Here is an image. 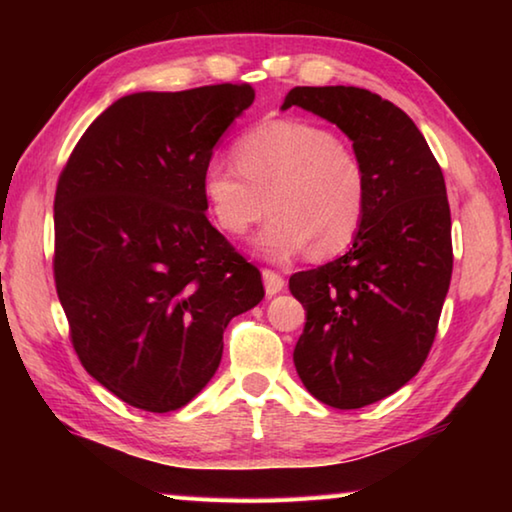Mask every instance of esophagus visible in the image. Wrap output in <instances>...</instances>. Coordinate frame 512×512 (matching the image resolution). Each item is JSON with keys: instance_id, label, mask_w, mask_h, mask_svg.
Masks as SVG:
<instances>
[{"instance_id": "obj_1", "label": "esophagus", "mask_w": 512, "mask_h": 512, "mask_svg": "<svg viewBox=\"0 0 512 512\" xmlns=\"http://www.w3.org/2000/svg\"><path fill=\"white\" fill-rule=\"evenodd\" d=\"M262 277H264L266 296H275V293H280L284 289V277L280 273L271 271V268H264Z\"/></svg>"}]
</instances>
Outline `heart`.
<instances>
[{
    "label": "heart",
    "instance_id": "1",
    "mask_svg": "<svg viewBox=\"0 0 512 512\" xmlns=\"http://www.w3.org/2000/svg\"><path fill=\"white\" fill-rule=\"evenodd\" d=\"M235 163L210 162L203 196L225 235L248 232L266 212L259 235L271 257L309 244L314 257L348 248L366 216V169L357 151L329 128L305 119H268L235 142Z\"/></svg>",
    "mask_w": 512,
    "mask_h": 512
}]
</instances>
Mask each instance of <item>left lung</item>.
Returning <instances> with one entry per match:
<instances>
[{"label":"left lung","instance_id":"1","mask_svg":"<svg viewBox=\"0 0 512 512\" xmlns=\"http://www.w3.org/2000/svg\"><path fill=\"white\" fill-rule=\"evenodd\" d=\"M291 106L339 126L366 169L352 248L289 277L307 311L293 350L302 384L334 409H361L418 375L436 339L454 268L445 178L411 117L375 92L293 88Z\"/></svg>","mask_w":512,"mask_h":512}]
</instances>
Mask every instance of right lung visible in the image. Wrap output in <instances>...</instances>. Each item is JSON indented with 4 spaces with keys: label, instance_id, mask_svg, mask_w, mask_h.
<instances>
[{
    "label": "right lung",
    "instance_id": "right-lung-1",
    "mask_svg": "<svg viewBox=\"0 0 512 512\" xmlns=\"http://www.w3.org/2000/svg\"><path fill=\"white\" fill-rule=\"evenodd\" d=\"M255 99L248 83L121 97L58 176L54 282L83 368L121 402L185 406L223 332L264 298L259 268L207 221L203 171Z\"/></svg>",
    "mask_w": 512,
    "mask_h": 512
}]
</instances>
